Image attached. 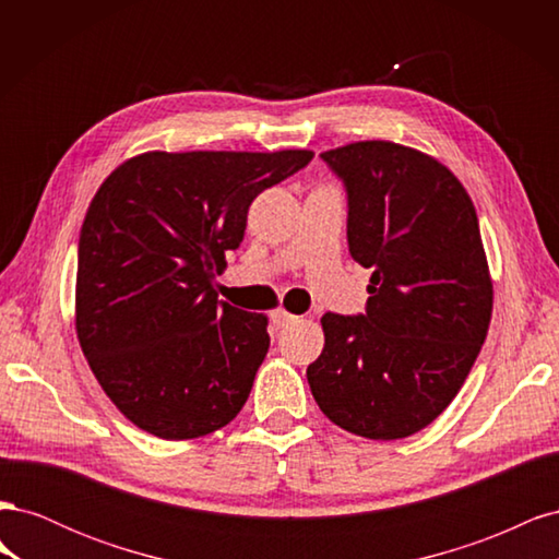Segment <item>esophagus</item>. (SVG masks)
<instances>
[{
	"label": "esophagus",
	"instance_id": "34e87169",
	"mask_svg": "<svg viewBox=\"0 0 559 559\" xmlns=\"http://www.w3.org/2000/svg\"><path fill=\"white\" fill-rule=\"evenodd\" d=\"M270 317H273V324H275L277 329L292 326V324H296V321H300V317H296V314H292V312H286V310H282V308H277Z\"/></svg>",
	"mask_w": 559,
	"mask_h": 559
}]
</instances>
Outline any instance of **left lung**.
<instances>
[{
    "instance_id": "obj_1",
    "label": "left lung",
    "mask_w": 559,
    "mask_h": 559,
    "mask_svg": "<svg viewBox=\"0 0 559 559\" xmlns=\"http://www.w3.org/2000/svg\"><path fill=\"white\" fill-rule=\"evenodd\" d=\"M321 158L347 191L352 259L373 270L366 314L321 317L308 366L333 425L370 441L413 436L460 392L492 319L476 207L443 163L368 140Z\"/></svg>"
}]
</instances>
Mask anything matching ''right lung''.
Returning a JSON list of instances; mask_svg holds the SVG:
<instances>
[{"instance_id":"right-lung-1","label":"right lung","mask_w":559,"mask_h":559,"mask_svg":"<svg viewBox=\"0 0 559 559\" xmlns=\"http://www.w3.org/2000/svg\"><path fill=\"white\" fill-rule=\"evenodd\" d=\"M312 151H148L99 186L79 238L76 335L134 427L189 441L242 411L263 364L267 317L214 292L249 205Z\"/></svg>"}]
</instances>
